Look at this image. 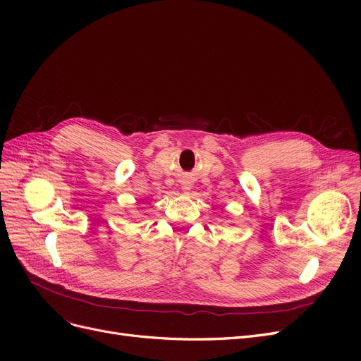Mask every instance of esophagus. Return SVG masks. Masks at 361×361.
<instances>
[{
    "label": "esophagus",
    "instance_id": "34e87169",
    "mask_svg": "<svg viewBox=\"0 0 361 361\" xmlns=\"http://www.w3.org/2000/svg\"><path fill=\"white\" fill-rule=\"evenodd\" d=\"M183 191H185V192H188V191H190V187H188V185H185V187H183Z\"/></svg>",
    "mask_w": 361,
    "mask_h": 361
}]
</instances>
